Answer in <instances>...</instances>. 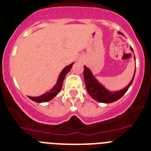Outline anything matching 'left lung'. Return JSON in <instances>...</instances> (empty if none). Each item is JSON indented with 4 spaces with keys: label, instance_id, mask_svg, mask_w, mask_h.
<instances>
[{
    "label": "left lung",
    "instance_id": "obj_1",
    "mask_svg": "<svg viewBox=\"0 0 151 151\" xmlns=\"http://www.w3.org/2000/svg\"><path fill=\"white\" fill-rule=\"evenodd\" d=\"M119 34H122V33H119ZM131 50L133 52L132 48ZM134 77H135V73H134L133 78L132 79L131 82L122 90L115 92H109L103 87V85H100L97 81L94 76L92 75V72L86 66L84 67V78H85V86H86L87 92L92 96V99H94L95 100L98 101V102H100V103H110L121 99L124 96V93L128 91L129 88L131 86L132 83L133 81Z\"/></svg>",
    "mask_w": 151,
    "mask_h": 151
}]
</instances>
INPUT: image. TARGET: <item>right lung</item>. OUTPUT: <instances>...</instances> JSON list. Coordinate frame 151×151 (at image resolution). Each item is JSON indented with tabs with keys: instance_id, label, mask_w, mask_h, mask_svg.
<instances>
[{
	"instance_id": "add662e5",
	"label": "right lung",
	"mask_w": 151,
	"mask_h": 151,
	"mask_svg": "<svg viewBox=\"0 0 151 151\" xmlns=\"http://www.w3.org/2000/svg\"><path fill=\"white\" fill-rule=\"evenodd\" d=\"M72 66H73V63L69 65L66 67L63 70V71L60 73L59 78H58V81H57L56 85H55V87L52 88V90H50L48 92H46L44 95L41 96H37V97H29V98L30 99H32L34 102H37V103H44V102H48V101L51 100L54 98L55 96H56L61 90L62 85H63V82L64 78L69 71L70 70V69L72 68Z\"/></svg>"
}]
</instances>
